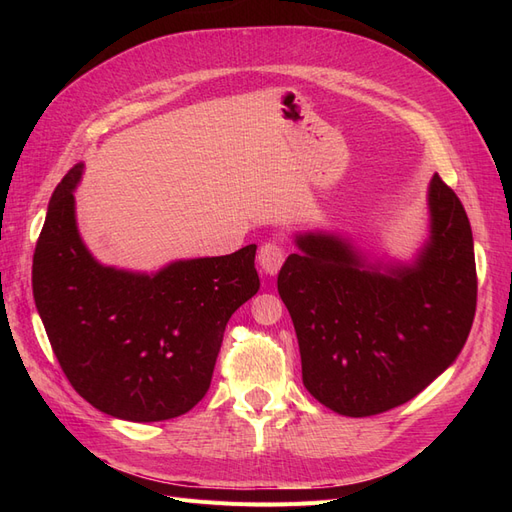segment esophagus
<instances>
[{"label":"esophagus","mask_w":512,"mask_h":512,"mask_svg":"<svg viewBox=\"0 0 512 512\" xmlns=\"http://www.w3.org/2000/svg\"><path fill=\"white\" fill-rule=\"evenodd\" d=\"M284 258H286V252L280 243H265L258 252V265H260L262 273L273 277L280 273V269L284 265Z\"/></svg>","instance_id":"obj_1"}]
</instances>
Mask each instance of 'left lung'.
<instances>
[{
  "mask_svg": "<svg viewBox=\"0 0 512 512\" xmlns=\"http://www.w3.org/2000/svg\"><path fill=\"white\" fill-rule=\"evenodd\" d=\"M429 235L412 260H384L348 235H294L277 275L299 339L305 389L344 416L406 404L455 363L476 312L470 220L433 175Z\"/></svg>",
  "mask_w": 512,
  "mask_h": 512,
  "instance_id": "obj_1",
  "label": "left lung"
}]
</instances>
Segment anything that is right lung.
<instances>
[{
    "mask_svg": "<svg viewBox=\"0 0 512 512\" xmlns=\"http://www.w3.org/2000/svg\"><path fill=\"white\" fill-rule=\"evenodd\" d=\"M83 168L61 179L46 209L32 269L36 309L91 406L121 421H168L209 391L226 324L260 288L256 245L153 273L102 265L76 224Z\"/></svg>",
    "mask_w": 512,
    "mask_h": 512,
    "instance_id": "add662e5",
    "label": "right lung"
}]
</instances>
